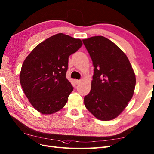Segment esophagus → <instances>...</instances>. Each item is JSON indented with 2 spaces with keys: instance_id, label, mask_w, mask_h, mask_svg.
Returning a JSON list of instances; mask_svg holds the SVG:
<instances>
[{
  "instance_id": "1",
  "label": "esophagus",
  "mask_w": 154,
  "mask_h": 154,
  "mask_svg": "<svg viewBox=\"0 0 154 154\" xmlns=\"http://www.w3.org/2000/svg\"><path fill=\"white\" fill-rule=\"evenodd\" d=\"M80 80H75V83H76V84H78V83H80Z\"/></svg>"
}]
</instances>
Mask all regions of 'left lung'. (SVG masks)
<instances>
[{
	"label": "left lung",
	"instance_id": "left-lung-1",
	"mask_svg": "<svg viewBox=\"0 0 154 154\" xmlns=\"http://www.w3.org/2000/svg\"><path fill=\"white\" fill-rule=\"evenodd\" d=\"M83 42L94 67L91 91L84 97L85 106L98 119L112 120L131 100L136 75L123 51L108 38L92 36Z\"/></svg>",
	"mask_w": 154,
	"mask_h": 154
}]
</instances>
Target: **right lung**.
<instances>
[{
  "label": "right lung",
  "instance_id": "1",
  "mask_svg": "<svg viewBox=\"0 0 154 154\" xmlns=\"http://www.w3.org/2000/svg\"><path fill=\"white\" fill-rule=\"evenodd\" d=\"M82 45L63 33L49 37L32 49L22 64L20 82L30 103L43 114L61 110L73 91L66 78L69 56Z\"/></svg>",
  "mask_w": 154,
  "mask_h": 154
}]
</instances>
